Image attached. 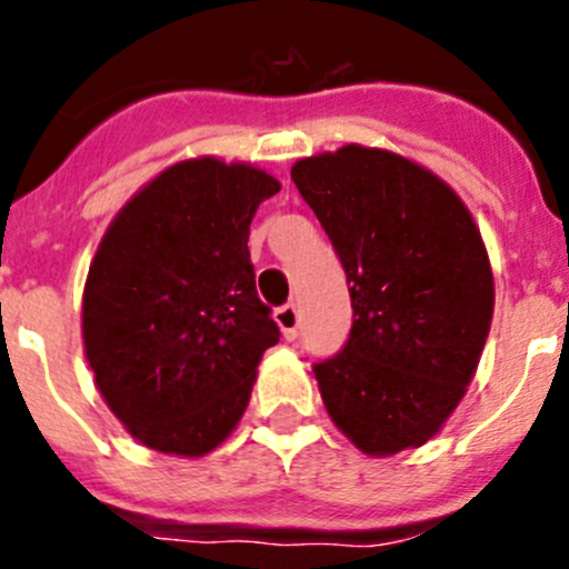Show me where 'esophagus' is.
I'll return each instance as SVG.
<instances>
[{"label": "esophagus", "instance_id": "obj_1", "mask_svg": "<svg viewBox=\"0 0 569 569\" xmlns=\"http://www.w3.org/2000/svg\"><path fill=\"white\" fill-rule=\"evenodd\" d=\"M274 321H278L280 332H283V338H289V341H295L297 332H300V311H297V306H283L274 311Z\"/></svg>", "mask_w": 569, "mask_h": 569}]
</instances>
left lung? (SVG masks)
Here are the masks:
<instances>
[{
  "label": "left lung",
  "mask_w": 569,
  "mask_h": 569,
  "mask_svg": "<svg viewBox=\"0 0 569 569\" xmlns=\"http://www.w3.org/2000/svg\"><path fill=\"white\" fill-rule=\"evenodd\" d=\"M347 272L352 330L313 363L332 423L363 455L416 449L470 386L492 321L490 258L455 189L382 148L291 168Z\"/></svg>",
  "instance_id": "left-lung-1"
}]
</instances>
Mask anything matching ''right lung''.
Wrapping results in <instances>:
<instances>
[{
  "mask_svg": "<svg viewBox=\"0 0 569 569\" xmlns=\"http://www.w3.org/2000/svg\"><path fill=\"white\" fill-rule=\"evenodd\" d=\"M278 178L214 157L148 181L107 228L82 297L96 386L148 449L203 457L250 401L280 338L258 300L250 222Z\"/></svg>",
  "mask_w": 569,
  "mask_h": 569,
  "instance_id": "obj_1",
  "label": "right lung"
}]
</instances>
